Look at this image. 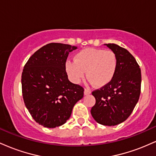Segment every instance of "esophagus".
<instances>
[{
  "label": "esophagus",
  "instance_id": "esophagus-1",
  "mask_svg": "<svg viewBox=\"0 0 156 156\" xmlns=\"http://www.w3.org/2000/svg\"><path fill=\"white\" fill-rule=\"evenodd\" d=\"M91 90L90 89H84V94H85V95H87V94H91Z\"/></svg>",
  "mask_w": 156,
  "mask_h": 156
}]
</instances>
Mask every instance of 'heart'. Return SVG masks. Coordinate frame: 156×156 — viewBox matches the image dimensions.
<instances>
[{
    "label": "heart",
    "instance_id": "b5f03b06",
    "mask_svg": "<svg viewBox=\"0 0 156 156\" xmlns=\"http://www.w3.org/2000/svg\"><path fill=\"white\" fill-rule=\"evenodd\" d=\"M117 57L110 50L85 48L76 53L75 60L66 62V70L70 78L78 83L85 76L95 87H101L114 78L117 69Z\"/></svg>",
    "mask_w": 156,
    "mask_h": 156
}]
</instances>
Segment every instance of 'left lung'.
I'll use <instances>...</instances> for the list:
<instances>
[{"mask_svg":"<svg viewBox=\"0 0 156 156\" xmlns=\"http://www.w3.org/2000/svg\"><path fill=\"white\" fill-rule=\"evenodd\" d=\"M117 57L114 78L101 89L93 91L96 103L92 116L99 124L114 126L126 120L133 112L141 93V69L135 58L116 44H105Z\"/></svg>","mask_w":156,"mask_h":156,"instance_id":"obj_1","label":"left lung"}]
</instances>
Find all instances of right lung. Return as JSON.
Segmentation results:
<instances>
[{"mask_svg":"<svg viewBox=\"0 0 156 156\" xmlns=\"http://www.w3.org/2000/svg\"><path fill=\"white\" fill-rule=\"evenodd\" d=\"M76 46L50 43L36 51L25 64L22 94L27 109L39 125L53 128L70 117L73 107L83 97L84 89L71 83L66 61Z\"/></svg>","mask_w":156,"mask_h":156,"instance_id":"add662e5","label":"right lung"}]
</instances>
